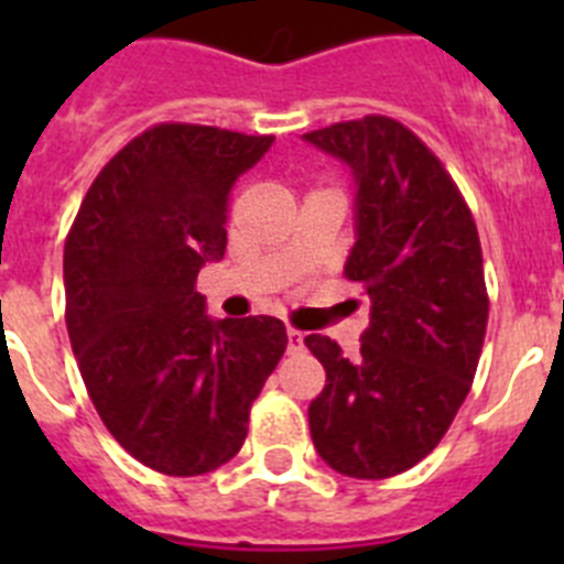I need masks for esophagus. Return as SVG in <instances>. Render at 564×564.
I'll return each mask as SVG.
<instances>
[{
  "instance_id": "esophagus-1",
  "label": "esophagus",
  "mask_w": 564,
  "mask_h": 564,
  "mask_svg": "<svg viewBox=\"0 0 564 564\" xmlns=\"http://www.w3.org/2000/svg\"><path fill=\"white\" fill-rule=\"evenodd\" d=\"M302 344H305V333L288 327V350H302Z\"/></svg>"
}]
</instances>
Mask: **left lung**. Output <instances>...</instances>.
Listing matches in <instances>:
<instances>
[{
    "mask_svg": "<svg viewBox=\"0 0 564 564\" xmlns=\"http://www.w3.org/2000/svg\"><path fill=\"white\" fill-rule=\"evenodd\" d=\"M305 141L356 177V246L344 276L370 296L361 352L305 338L327 372L307 421L338 475L383 480L435 449L466 401L488 325L475 217L437 154L387 115L330 123Z\"/></svg>",
    "mask_w": 564,
    "mask_h": 564,
    "instance_id": "8db88e82",
    "label": "left lung"
}]
</instances>
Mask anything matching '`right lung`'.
Segmentation results:
<instances>
[{"mask_svg": "<svg viewBox=\"0 0 564 564\" xmlns=\"http://www.w3.org/2000/svg\"><path fill=\"white\" fill-rule=\"evenodd\" d=\"M273 134L154 123L98 172L64 242L67 333L109 435L143 466L231 460L288 347L273 316H206L197 273L226 253L231 192Z\"/></svg>", "mask_w": 564, "mask_h": 564, "instance_id": "add662e5", "label": "right lung"}]
</instances>
